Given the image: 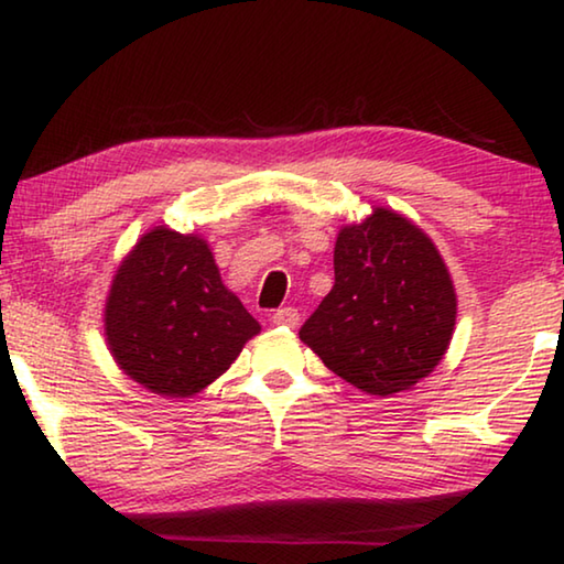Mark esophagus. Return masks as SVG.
<instances>
[{"label": "esophagus", "mask_w": 564, "mask_h": 564, "mask_svg": "<svg viewBox=\"0 0 564 564\" xmlns=\"http://www.w3.org/2000/svg\"><path fill=\"white\" fill-rule=\"evenodd\" d=\"M273 326H281V328H295L299 326V311L295 308H279L271 316Z\"/></svg>", "instance_id": "esophagus-1"}]
</instances>
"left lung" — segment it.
<instances>
[{"mask_svg":"<svg viewBox=\"0 0 564 564\" xmlns=\"http://www.w3.org/2000/svg\"><path fill=\"white\" fill-rule=\"evenodd\" d=\"M336 283L303 323L301 340L333 373L388 398L427 378L451 346L457 295L423 228L376 206L338 231Z\"/></svg>","mask_w":564,"mask_h":564,"instance_id":"8db88e82","label":"left lung"}]
</instances>
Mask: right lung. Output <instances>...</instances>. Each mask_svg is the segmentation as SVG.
Wrapping results in <instances>:
<instances>
[{"mask_svg": "<svg viewBox=\"0 0 564 564\" xmlns=\"http://www.w3.org/2000/svg\"><path fill=\"white\" fill-rule=\"evenodd\" d=\"M261 326L228 291L198 234L154 226L123 256L104 303V336L123 376L164 398H194Z\"/></svg>", "mask_w": 564, "mask_h": 564, "instance_id": "right-lung-1", "label": "right lung"}]
</instances>
